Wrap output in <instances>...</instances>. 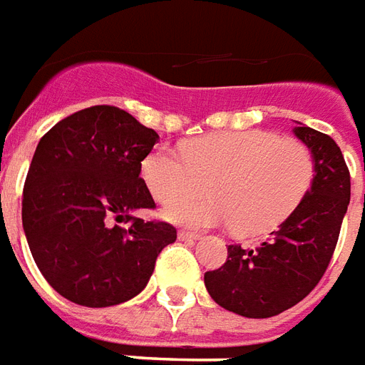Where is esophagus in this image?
<instances>
[{
  "instance_id": "1",
  "label": "esophagus",
  "mask_w": 365,
  "mask_h": 365,
  "mask_svg": "<svg viewBox=\"0 0 365 365\" xmlns=\"http://www.w3.org/2000/svg\"><path fill=\"white\" fill-rule=\"evenodd\" d=\"M198 237H200V235H198V233H194V231H188V230L179 231V239H182V241H196Z\"/></svg>"
}]
</instances>
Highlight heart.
Instances as JSON below:
<instances>
[{
    "mask_svg": "<svg viewBox=\"0 0 365 365\" xmlns=\"http://www.w3.org/2000/svg\"><path fill=\"white\" fill-rule=\"evenodd\" d=\"M142 177L159 202L200 195L208 201L169 204L165 215L194 227L231 225L259 235L280 225L311 188L315 161L299 140L268 130H237L186 142L182 153L157 148L142 161Z\"/></svg>",
    "mask_w": 365,
    "mask_h": 365,
    "instance_id": "obj_1",
    "label": "heart"
}]
</instances>
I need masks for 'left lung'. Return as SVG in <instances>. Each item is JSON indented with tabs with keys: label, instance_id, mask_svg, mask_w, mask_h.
I'll list each match as a JSON object with an SVG mask.
<instances>
[{
	"label": "left lung",
	"instance_id": "left-lung-1",
	"mask_svg": "<svg viewBox=\"0 0 365 365\" xmlns=\"http://www.w3.org/2000/svg\"><path fill=\"white\" fill-rule=\"evenodd\" d=\"M294 132L315 161L305 198L259 247L227 245L223 267L204 274L212 299L243 317H274L309 295L331 262L350 204V171L336 142L303 124Z\"/></svg>",
	"mask_w": 365,
	"mask_h": 365
}]
</instances>
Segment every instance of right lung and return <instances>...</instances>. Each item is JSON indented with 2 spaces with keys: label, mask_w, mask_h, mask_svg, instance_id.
Here are the masks:
<instances>
[{
  "label": "right lung",
  "mask_w": 365,
  "mask_h": 365,
  "mask_svg": "<svg viewBox=\"0 0 365 365\" xmlns=\"http://www.w3.org/2000/svg\"><path fill=\"white\" fill-rule=\"evenodd\" d=\"M157 140L108 105L70 114L41 138L23 188V230L38 270L66 299L85 307L132 299L177 239L171 223L132 215L155 208L140 173Z\"/></svg>",
  "instance_id": "right-lung-1"
}]
</instances>
